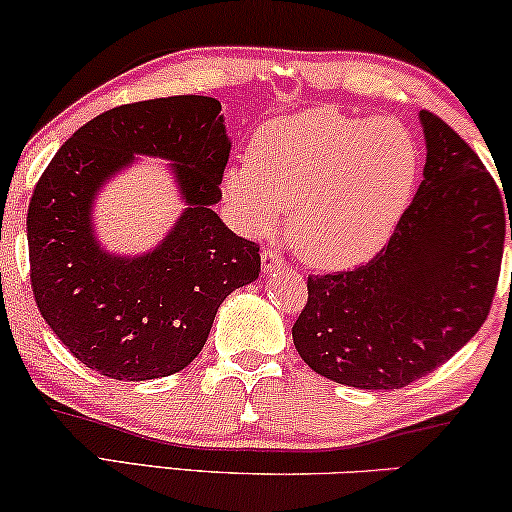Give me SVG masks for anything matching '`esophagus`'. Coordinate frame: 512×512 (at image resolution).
I'll return each mask as SVG.
<instances>
[{"mask_svg":"<svg viewBox=\"0 0 512 512\" xmlns=\"http://www.w3.org/2000/svg\"><path fill=\"white\" fill-rule=\"evenodd\" d=\"M261 261H263V272H265V275H270V272L284 268V256L279 254V251H275V249H265L263 256H261Z\"/></svg>","mask_w":512,"mask_h":512,"instance_id":"esophagus-1","label":"esophagus"}]
</instances>
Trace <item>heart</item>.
Listing matches in <instances>:
<instances>
[{"mask_svg":"<svg viewBox=\"0 0 512 512\" xmlns=\"http://www.w3.org/2000/svg\"><path fill=\"white\" fill-rule=\"evenodd\" d=\"M415 179L417 146L401 123L312 107L265 121L249 160L226 167L221 193L244 233L272 235L291 211L300 261L347 270L387 244Z\"/></svg>","mask_w":512,"mask_h":512,"instance_id":"heart-1","label":"heart"}]
</instances>
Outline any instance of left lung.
I'll return each instance as SVG.
<instances>
[{
  "mask_svg": "<svg viewBox=\"0 0 512 512\" xmlns=\"http://www.w3.org/2000/svg\"><path fill=\"white\" fill-rule=\"evenodd\" d=\"M424 179L373 261L307 279L293 345L314 373L356 389H401L443 366L485 324L510 207L475 151L419 111ZM511 230H507V221Z\"/></svg>",
  "mask_w": 512,
  "mask_h": 512,
  "instance_id": "left-lung-1",
  "label": "left lung"
}]
</instances>
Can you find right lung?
<instances>
[{"label":"right lung","mask_w":512,"mask_h":512,"mask_svg":"<svg viewBox=\"0 0 512 512\" xmlns=\"http://www.w3.org/2000/svg\"><path fill=\"white\" fill-rule=\"evenodd\" d=\"M137 155L171 160L187 207L153 250L111 255L96 240L92 209ZM228 156L221 102L179 95L104 111L48 163L27 209L32 291L88 368L125 382L179 373L202 352L223 300L258 279V244L212 209Z\"/></svg>","instance_id":"add662e5"}]
</instances>
